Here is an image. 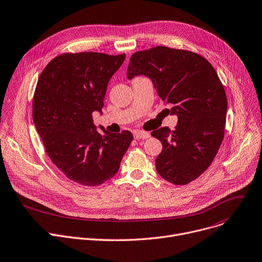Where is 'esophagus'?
I'll use <instances>...</instances> for the list:
<instances>
[{
    "instance_id": "obj_1",
    "label": "esophagus",
    "mask_w": 262,
    "mask_h": 262,
    "mask_svg": "<svg viewBox=\"0 0 262 262\" xmlns=\"http://www.w3.org/2000/svg\"><path fill=\"white\" fill-rule=\"evenodd\" d=\"M134 138L136 140H141V139H147L149 138V134L146 132H140V130H135L134 132Z\"/></svg>"
}]
</instances>
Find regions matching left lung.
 I'll use <instances>...</instances> for the list:
<instances>
[{
	"instance_id": "8db88e82",
	"label": "left lung",
	"mask_w": 262,
	"mask_h": 262,
	"mask_svg": "<svg viewBox=\"0 0 262 262\" xmlns=\"http://www.w3.org/2000/svg\"><path fill=\"white\" fill-rule=\"evenodd\" d=\"M139 75L151 79L179 120L174 130L151 133L163 144L158 173L174 185L194 181L211 165L225 136L228 101L216 71L200 54L158 46L132 55L126 76Z\"/></svg>"
}]
</instances>
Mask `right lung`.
Wrapping results in <instances>:
<instances>
[{"label": "right lung", "instance_id": "add662e5", "mask_svg": "<svg viewBox=\"0 0 262 262\" xmlns=\"http://www.w3.org/2000/svg\"><path fill=\"white\" fill-rule=\"evenodd\" d=\"M125 54L64 53L40 73L32 117L47 155L63 174L83 186H98L119 170L133 135L99 134L93 113L102 114L110 79Z\"/></svg>", "mask_w": 262, "mask_h": 262}]
</instances>
